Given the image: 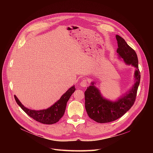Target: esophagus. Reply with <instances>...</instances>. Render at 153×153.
Listing matches in <instances>:
<instances>
[{"label":"esophagus","instance_id":"esophagus-1","mask_svg":"<svg viewBox=\"0 0 153 153\" xmlns=\"http://www.w3.org/2000/svg\"><path fill=\"white\" fill-rule=\"evenodd\" d=\"M88 85V80H86L85 79L82 80L81 83H80V86L82 87H83V88H85V87H86Z\"/></svg>","mask_w":153,"mask_h":153}]
</instances>
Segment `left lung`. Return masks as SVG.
<instances>
[{
    "instance_id": "8db88e82",
    "label": "left lung",
    "mask_w": 153,
    "mask_h": 153,
    "mask_svg": "<svg viewBox=\"0 0 153 153\" xmlns=\"http://www.w3.org/2000/svg\"><path fill=\"white\" fill-rule=\"evenodd\" d=\"M118 48L117 53L119 59H123L128 65L136 68L134 83L128 91L115 101L104 98L100 90L92 82L85 91V106L88 116L98 123H108L114 121L125 114L133 105L140 80V73L138 66V58L135 51L131 48L125 40L116 35Z\"/></svg>"
}]
</instances>
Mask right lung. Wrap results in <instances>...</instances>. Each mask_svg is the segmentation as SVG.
Wrapping results in <instances>:
<instances>
[{"instance_id":"add662e5","label":"right lung","mask_w":153,"mask_h":153,"mask_svg":"<svg viewBox=\"0 0 153 153\" xmlns=\"http://www.w3.org/2000/svg\"><path fill=\"white\" fill-rule=\"evenodd\" d=\"M75 90V86L73 85L52 106L45 110H31L24 106L15 95L14 98L17 103L30 117L40 123L51 125L56 123L62 117L66 109L67 102Z\"/></svg>"}]
</instances>
